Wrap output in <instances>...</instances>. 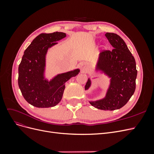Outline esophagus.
<instances>
[{
	"mask_svg": "<svg viewBox=\"0 0 154 154\" xmlns=\"http://www.w3.org/2000/svg\"><path fill=\"white\" fill-rule=\"evenodd\" d=\"M88 67V65L86 62H82L80 64V68L82 71H85Z\"/></svg>",
	"mask_w": 154,
	"mask_h": 154,
	"instance_id": "34e87169",
	"label": "esophagus"
}]
</instances>
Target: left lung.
<instances>
[{
    "label": "left lung",
    "instance_id": "8db88e82",
    "mask_svg": "<svg viewBox=\"0 0 154 154\" xmlns=\"http://www.w3.org/2000/svg\"><path fill=\"white\" fill-rule=\"evenodd\" d=\"M105 36L113 49L99 54L95 71L109 78V84L103 98L89 103L95 108L103 110L119 109L127 103L136 89L137 71L134 57L125 41L113 32ZM92 82L88 78L85 90L90 88Z\"/></svg>",
    "mask_w": 154,
    "mask_h": 154
}]
</instances>
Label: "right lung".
<instances>
[{"instance_id":"1","label":"right lung","mask_w":154,"mask_h":154,"mask_svg":"<svg viewBox=\"0 0 154 154\" xmlns=\"http://www.w3.org/2000/svg\"><path fill=\"white\" fill-rule=\"evenodd\" d=\"M66 33H41L25 50L18 67V86L24 99L38 108H49L58 104L63 97L65 84L80 72V69L59 73L50 80L46 77V57L49 49Z\"/></svg>"}]
</instances>
